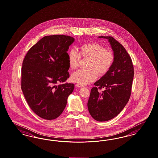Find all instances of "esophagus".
<instances>
[{"instance_id":"1","label":"esophagus","mask_w":158,"mask_h":158,"mask_svg":"<svg viewBox=\"0 0 158 158\" xmlns=\"http://www.w3.org/2000/svg\"><path fill=\"white\" fill-rule=\"evenodd\" d=\"M76 86L77 87H83V85H82V84H76Z\"/></svg>"}]
</instances>
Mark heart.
<instances>
[{"label": "heart", "mask_w": 158, "mask_h": 158, "mask_svg": "<svg viewBox=\"0 0 158 158\" xmlns=\"http://www.w3.org/2000/svg\"><path fill=\"white\" fill-rule=\"evenodd\" d=\"M81 56L91 60L88 65L89 69L74 71L71 74V80L82 85L89 84L97 78L96 70L100 75L105 74L110 69L115 60L114 53L111 50H106L105 47L97 43H87L80 47L79 52L74 48L69 51V64L71 69L76 68Z\"/></svg>", "instance_id": "obj_1"}]
</instances>
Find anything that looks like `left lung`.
<instances>
[{"mask_svg":"<svg viewBox=\"0 0 158 158\" xmlns=\"http://www.w3.org/2000/svg\"><path fill=\"white\" fill-rule=\"evenodd\" d=\"M98 38L108 40L115 54L110 69L94 84L88 101V111L97 121H107L118 115L127 105L134 76L132 60L123 45L111 36ZM97 87L104 88L99 92Z\"/></svg>","mask_w":158,"mask_h":158,"instance_id":"8db88e82","label":"left lung"}]
</instances>
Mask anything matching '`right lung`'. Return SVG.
Returning <instances> with one entry per match:
<instances>
[{"mask_svg": "<svg viewBox=\"0 0 158 158\" xmlns=\"http://www.w3.org/2000/svg\"><path fill=\"white\" fill-rule=\"evenodd\" d=\"M74 40L68 35L44 36L24 59L22 89L30 108L43 119L58 118L74 89L73 83L57 85L70 77L67 51Z\"/></svg>", "mask_w": 158, "mask_h": 158, "instance_id": "1", "label": "right lung"}]
</instances>
